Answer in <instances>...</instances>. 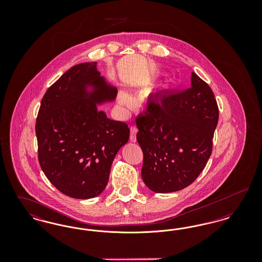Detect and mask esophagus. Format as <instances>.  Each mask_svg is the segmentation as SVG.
Instances as JSON below:
<instances>
[{"label":"esophagus","instance_id":"obj_1","mask_svg":"<svg viewBox=\"0 0 262 262\" xmlns=\"http://www.w3.org/2000/svg\"><path fill=\"white\" fill-rule=\"evenodd\" d=\"M137 127L136 126H132L130 127V135H129V139H130L132 142H136L137 141Z\"/></svg>","mask_w":262,"mask_h":262}]
</instances>
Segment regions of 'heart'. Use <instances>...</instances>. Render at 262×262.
I'll return each instance as SVG.
<instances>
[{
    "mask_svg": "<svg viewBox=\"0 0 262 262\" xmlns=\"http://www.w3.org/2000/svg\"><path fill=\"white\" fill-rule=\"evenodd\" d=\"M118 102L122 106H127L130 103V97L127 93L125 92H121L118 96Z\"/></svg>",
    "mask_w": 262,
    "mask_h": 262,
    "instance_id": "obj_1",
    "label": "heart"
}]
</instances>
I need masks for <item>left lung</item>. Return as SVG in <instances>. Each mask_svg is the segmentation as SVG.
Listing matches in <instances>:
<instances>
[{
    "label": "left lung",
    "mask_w": 262,
    "mask_h": 262,
    "mask_svg": "<svg viewBox=\"0 0 262 262\" xmlns=\"http://www.w3.org/2000/svg\"><path fill=\"white\" fill-rule=\"evenodd\" d=\"M154 97L137 118L141 177L154 192H174L194 182L208 161L218 106L211 88L194 73L191 88Z\"/></svg>",
    "instance_id": "8db88e82"
}]
</instances>
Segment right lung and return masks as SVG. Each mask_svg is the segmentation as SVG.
<instances>
[{
  "instance_id": "obj_1",
  "label": "right lung",
  "mask_w": 262,
  "mask_h": 262,
  "mask_svg": "<svg viewBox=\"0 0 262 262\" xmlns=\"http://www.w3.org/2000/svg\"><path fill=\"white\" fill-rule=\"evenodd\" d=\"M118 89L97 71V62L75 64L41 101L35 132L38 160L63 194L93 199L108 184L113 160L129 137L125 123L107 118L99 106L112 103Z\"/></svg>"
}]
</instances>
